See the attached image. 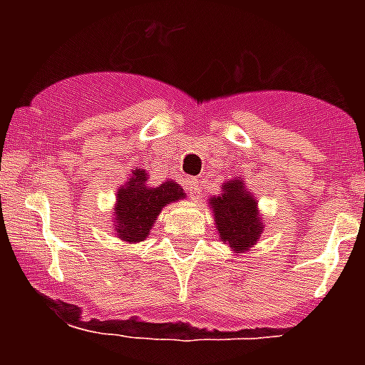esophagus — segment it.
<instances>
[{
    "mask_svg": "<svg viewBox=\"0 0 365 365\" xmlns=\"http://www.w3.org/2000/svg\"><path fill=\"white\" fill-rule=\"evenodd\" d=\"M201 180L195 179V177H188V179H186V190H188V193L193 199L201 197Z\"/></svg>",
    "mask_w": 365,
    "mask_h": 365,
    "instance_id": "obj_1",
    "label": "esophagus"
}]
</instances>
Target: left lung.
Segmentation results:
<instances>
[{"mask_svg": "<svg viewBox=\"0 0 365 365\" xmlns=\"http://www.w3.org/2000/svg\"><path fill=\"white\" fill-rule=\"evenodd\" d=\"M219 240L232 248L235 256L248 252L259 241L265 228L257 199L248 192L243 177L222 182L221 193L208 199Z\"/></svg>", "mask_w": 365, "mask_h": 365, "instance_id": "obj_1", "label": "left lung"}]
</instances>
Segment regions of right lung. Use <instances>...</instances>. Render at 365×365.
I'll use <instances>...</instances> for the list:
<instances>
[{"mask_svg":"<svg viewBox=\"0 0 365 365\" xmlns=\"http://www.w3.org/2000/svg\"><path fill=\"white\" fill-rule=\"evenodd\" d=\"M186 199L185 190L175 180L166 179L159 186L148 185V172L135 168L130 180L117 188V201L113 208V230L125 243L146 241L155 219L164 206Z\"/></svg>","mask_w":365,"mask_h":365,"instance_id":"right-lung-1","label":"right lung"}]
</instances>
